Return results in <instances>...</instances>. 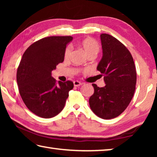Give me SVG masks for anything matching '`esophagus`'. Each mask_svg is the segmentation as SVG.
<instances>
[{
	"mask_svg": "<svg viewBox=\"0 0 157 157\" xmlns=\"http://www.w3.org/2000/svg\"><path fill=\"white\" fill-rule=\"evenodd\" d=\"M73 84H74V86H80V85L82 84V82H79V81H74Z\"/></svg>",
	"mask_w": 157,
	"mask_h": 157,
	"instance_id": "1",
	"label": "esophagus"
}]
</instances>
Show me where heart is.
I'll use <instances>...</instances> for the list:
<instances>
[{
  "label": "heart",
  "instance_id": "obj_1",
  "mask_svg": "<svg viewBox=\"0 0 157 157\" xmlns=\"http://www.w3.org/2000/svg\"><path fill=\"white\" fill-rule=\"evenodd\" d=\"M79 46L83 49L85 53L87 55V56L91 55H96L100 50V46L97 41H95L94 39L92 38H86L82 40L79 43ZM71 51H72L71 46H68L66 47L64 52V57L66 59L70 57Z\"/></svg>",
  "mask_w": 157,
  "mask_h": 157
}]
</instances>
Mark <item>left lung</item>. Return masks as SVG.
I'll use <instances>...</instances> for the list:
<instances>
[{"label": "left lung", "mask_w": 157, "mask_h": 157, "mask_svg": "<svg viewBox=\"0 0 157 157\" xmlns=\"http://www.w3.org/2000/svg\"><path fill=\"white\" fill-rule=\"evenodd\" d=\"M102 57L97 66L104 76L105 86L92 84L94 93L89 105L95 115L103 119L118 116L128 107L134 94L136 71L131 53L125 46L108 34L100 35Z\"/></svg>", "instance_id": "left-lung-1"}]
</instances>
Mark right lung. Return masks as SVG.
Here are the masks:
<instances>
[{"mask_svg": "<svg viewBox=\"0 0 157 157\" xmlns=\"http://www.w3.org/2000/svg\"><path fill=\"white\" fill-rule=\"evenodd\" d=\"M72 39L71 36L43 38L30 45L21 58L17 73L19 94L28 109L41 118L59 113L73 88V82H57L51 75L63 62L66 45Z\"/></svg>", "mask_w": 157, "mask_h": 157, "instance_id": "right-lung-1", "label": "right lung"}]
</instances>
